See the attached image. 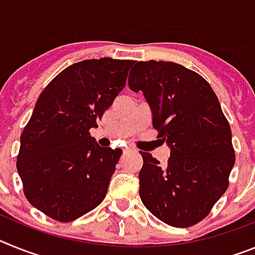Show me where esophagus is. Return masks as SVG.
<instances>
[{"mask_svg":"<svg viewBox=\"0 0 255 255\" xmlns=\"http://www.w3.org/2000/svg\"><path fill=\"white\" fill-rule=\"evenodd\" d=\"M131 148H125V149H124V154H126V153H129V152H131Z\"/></svg>","mask_w":255,"mask_h":255,"instance_id":"obj_1","label":"esophagus"}]
</instances>
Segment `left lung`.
<instances>
[{"label": "left lung", "instance_id": "8db88e82", "mask_svg": "<svg viewBox=\"0 0 255 255\" xmlns=\"http://www.w3.org/2000/svg\"><path fill=\"white\" fill-rule=\"evenodd\" d=\"M129 75L130 89L143 92L158 138L171 148L163 166L140 152L141 202L164 224L193 226L229 188L235 163L229 121L208 82L182 65L139 61Z\"/></svg>", "mask_w": 255, "mask_h": 255}]
</instances>
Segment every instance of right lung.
<instances>
[{
    "instance_id": "1",
    "label": "right lung",
    "mask_w": 255,
    "mask_h": 255,
    "mask_svg": "<svg viewBox=\"0 0 255 255\" xmlns=\"http://www.w3.org/2000/svg\"><path fill=\"white\" fill-rule=\"evenodd\" d=\"M132 60L70 65L40 93L20 136L16 168L29 203L70 222L102 203L123 150L102 148L97 128L126 84Z\"/></svg>"
}]
</instances>
